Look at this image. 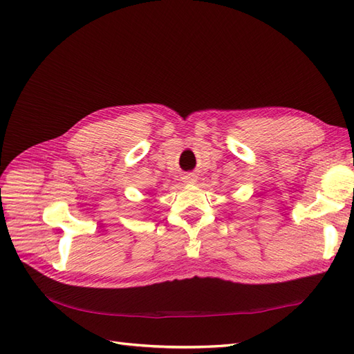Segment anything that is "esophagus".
Segmentation results:
<instances>
[{
    "instance_id": "esophagus-1",
    "label": "esophagus",
    "mask_w": 354,
    "mask_h": 354,
    "mask_svg": "<svg viewBox=\"0 0 354 354\" xmlns=\"http://www.w3.org/2000/svg\"><path fill=\"white\" fill-rule=\"evenodd\" d=\"M185 181H186V183H195V176L194 174L185 176Z\"/></svg>"
}]
</instances>
